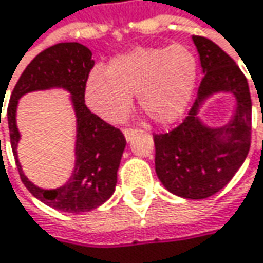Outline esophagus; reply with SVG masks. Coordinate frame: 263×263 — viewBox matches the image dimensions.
I'll use <instances>...</instances> for the list:
<instances>
[{
  "instance_id": "34e87169",
  "label": "esophagus",
  "mask_w": 263,
  "mask_h": 263,
  "mask_svg": "<svg viewBox=\"0 0 263 263\" xmlns=\"http://www.w3.org/2000/svg\"><path fill=\"white\" fill-rule=\"evenodd\" d=\"M137 132H138L137 129H131V128H129V129H123V135H125L126 141H131L132 137H134V135H135Z\"/></svg>"
}]
</instances>
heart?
<instances>
[{
    "mask_svg": "<svg viewBox=\"0 0 263 263\" xmlns=\"http://www.w3.org/2000/svg\"><path fill=\"white\" fill-rule=\"evenodd\" d=\"M197 81V61L182 46H140L95 67L85 81V104L108 123L122 122L132 95L156 123H173L186 109Z\"/></svg>",
    "mask_w": 263,
    "mask_h": 263,
    "instance_id": "heart-1",
    "label": "heart"
}]
</instances>
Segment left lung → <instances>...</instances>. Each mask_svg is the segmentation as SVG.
I'll list each match as a JSON object with an SVG mask.
<instances>
[{
  "instance_id": "obj_1",
  "label": "left lung",
  "mask_w": 263,
  "mask_h": 263,
  "mask_svg": "<svg viewBox=\"0 0 263 263\" xmlns=\"http://www.w3.org/2000/svg\"><path fill=\"white\" fill-rule=\"evenodd\" d=\"M203 80L197 99L178 128L155 135V172L175 196L206 199L224 188L250 151L251 98L249 83L226 52L206 37L193 36ZM217 92L235 98V111L226 125L209 127L200 109Z\"/></svg>"
}]
</instances>
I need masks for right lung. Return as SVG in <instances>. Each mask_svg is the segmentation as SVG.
Listing matches in <instances>:
<instances>
[{
	"instance_id": "right-lung-1",
	"label": "right lung",
	"mask_w": 263,
	"mask_h": 263,
	"mask_svg": "<svg viewBox=\"0 0 263 263\" xmlns=\"http://www.w3.org/2000/svg\"><path fill=\"white\" fill-rule=\"evenodd\" d=\"M93 66L91 51L77 42L59 43L42 51L25 67L14 85L6 117L13 155L27 190L45 204L70 214L91 211L112 196L117 183V170L126 146L120 129L105 123L84 102L85 81ZM51 88H63L71 93L69 99L77 119L76 167L64 185L45 190L25 176L18 162L17 143L20 134L15 125V109L24 94Z\"/></svg>"
}]
</instances>
